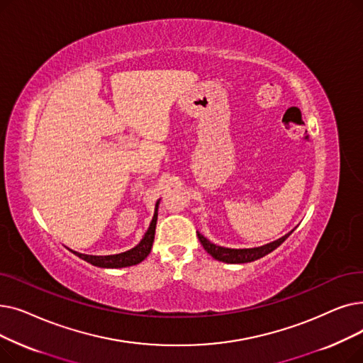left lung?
<instances>
[{"label": "left lung", "mask_w": 363, "mask_h": 363, "mask_svg": "<svg viewBox=\"0 0 363 363\" xmlns=\"http://www.w3.org/2000/svg\"><path fill=\"white\" fill-rule=\"evenodd\" d=\"M294 230H291L289 233H286L285 236L273 240L270 244H266L263 247H257V248H244V250H233V248H224V247H218L213 242H210L208 239L203 238L199 232H198V238L201 240L202 247L205 248V251L208 252L213 258L218 262H224V263H230V264H239V263H250V262H255L258 258H262L264 255H267L269 252H272L273 250L278 248L284 240L292 233Z\"/></svg>", "instance_id": "8db88e82"}]
</instances>
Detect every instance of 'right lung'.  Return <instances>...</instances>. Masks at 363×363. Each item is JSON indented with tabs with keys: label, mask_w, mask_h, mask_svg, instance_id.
Segmentation results:
<instances>
[{
	"label": "right lung",
	"mask_w": 363,
	"mask_h": 363,
	"mask_svg": "<svg viewBox=\"0 0 363 363\" xmlns=\"http://www.w3.org/2000/svg\"><path fill=\"white\" fill-rule=\"evenodd\" d=\"M158 205L160 201L155 205V214L150 221V226L147 232L145 233L143 239L140 240V244L131 248L130 251L115 254V255H89V254H81L77 251H72L75 255H78L82 260L87 263L97 266V267H108V269H118V267H127V266H134L143 262L145 258L149 255L152 250V244L155 239V229H157V220H158Z\"/></svg>",
	"instance_id": "obj_1"
}]
</instances>
